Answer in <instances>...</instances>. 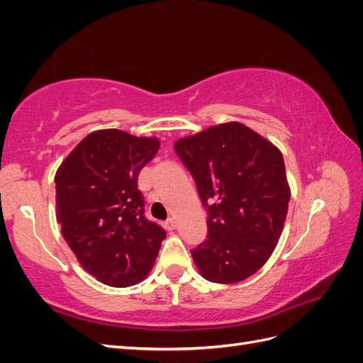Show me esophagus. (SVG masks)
I'll return each mask as SVG.
<instances>
[{
    "label": "esophagus",
    "instance_id": "esophagus-1",
    "mask_svg": "<svg viewBox=\"0 0 363 363\" xmlns=\"http://www.w3.org/2000/svg\"><path fill=\"white\" fill-rule=\"evenodd\" d=\"M175 227H177V221H175L174 218H169L168 221L164 223V228H167V230H174Z\"/></svg>",
    "mask_w": 363,
    "mask_h": 363
}]
</instances>
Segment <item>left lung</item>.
Listing matches in <instances>:
<instances>
[{
	"label": "left lung",
	"mask_w": 363,
	"mask_h": 363,
	"mask_svg": "<svg viewBox=\"0 0 363 363\" xmlns=\"http://www.w3.org/2000/svg\"><path fill=\"white\" fill-rule=\"evenodd\" d=\"M208 212V238L192 250L201 277L233 284L257 272L276 250L291 188L281 151L250 127H208L174 144Z\"/></svg>",
	"instance_id": "1"
}]
</instances>
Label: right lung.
Listing matches in <instances>:
<instances>
[{
  "mask_svg": "<svg viewBox=\"0 0 363 363\" xmlns=\"http://www.w3.org/2000/svg\"><path fill=\"white\" fill-rule=\"evenodd\" d=\"M160 140L104 128L87 135L56 172V218L80 265L112 288L144 280L164 230L144 216L140 169Z\"/></svg>",
  "mask_w": 363,
  "mask_h": 363,
  "instance_id": "obj_1",
  "label": "right lung"
}]
</instances>
